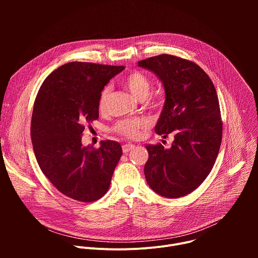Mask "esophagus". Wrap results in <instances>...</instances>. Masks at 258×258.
<instances>
[{
	"label": "esophagus",
	"instance_id": "esophagus-1",
	"mask_svg": "<svg viewBox=\"0 0 258 258\" xmlns=\"http://www.w3.org/2000/svg\"><path fill=\"white\" fill-rule=\"evenodd\" d=\"M134 148H135V145L128 143V144H125V145L122 146V151H123V153H127L131 150H133Z\"/></svg>",
	"mask_w": 258,
	"mask_h": 258
}]
</instances>
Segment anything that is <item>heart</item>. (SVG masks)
Instances as JSON below:
<instances>
[{"label": "heart", "mask_w": 258, "mask_h": 258, "mask_svg": "<svg viewBox=\"0 0 258 258\" xmlns=\"http://www.w3.org/2000/svg\"><path fill=\"white\" fill-rule=\"evenodd\" d=\"M122 84L124 87L132 93V95L138 100H144L150 94L151 91V81L144 73L140 71H133L127 75ZM110 93V88L106 87L101 92L99 98V110L101 112L105 111L107 99ZM149 104L153 108L159 107L158 100H149ZM150 126V121L146 118H134V119H122L114 125V132L124 136L130 139H137L141 136L144 130H147Z\"/></svg>", "instance_id": "b5f03b06"}]
</instances>
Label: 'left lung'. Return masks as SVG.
Masks as SVG:
<instances>
[{"label":"left lung","mask_w":258,"mask_h":258,"mask_svg":"<svg viewBox=\"0 0 258 258\" xmlns=\"http://www.w3.org/2000/svg\"><path fill=\"white\" fill-rule=\"evenodd\" d=\"M162 82L165 103L155 126L164 139L172 134L170 149L146 145L144 172L150 188L167 198L186 196L210 173L223 138V120L215 88L196 63L161 54L138 62Z\"/></svg>","instance_id":"1"}]
</instances>
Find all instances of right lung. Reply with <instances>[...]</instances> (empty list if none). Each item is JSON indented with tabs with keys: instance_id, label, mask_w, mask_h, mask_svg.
<instances>
[{
	"instance_id": "right-lung-1",
	"label": "right lung",
	"mask_w": 258,
	"mask_h": 258,
	"mask_svg": "<svg viewBox=\"0 0 258 258\" xmlns=\"http://www.w3.org/2000/svg\"><path fill=\"white\" fill-rule=\"evenodd\" d=\"M124 66L69 62L54 70L34 100L30 136L40 168L63 195L94 202L110 187L121 157L118 142L84 147L85 127L99 118L104 87Z\"/></svg>"
}]
</instances>
